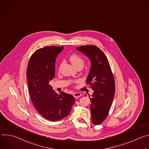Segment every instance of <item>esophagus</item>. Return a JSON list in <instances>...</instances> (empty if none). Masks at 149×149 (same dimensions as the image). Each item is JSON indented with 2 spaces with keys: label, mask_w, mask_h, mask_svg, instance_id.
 I'll return each instance as SVG.
<instances>
[{
  "label": "esophagus",
  "mask_w": 149,
  "mask_h": 149,
  "mask_svg": "<svg viewBox=\"0 0 149 149\" xmlns=\"http://www.w3.org/2000/svg\"><path fill=\"white\" fill-rule=\"evenodd\" d=\"M73 95L74 96L75 98H79V97L81 96V94L80 93H78V92H76V93H74L73 94Z\"/></svg>",
  "instance_id": "obj_1"
}]
</instances>
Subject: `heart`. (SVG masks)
<instances>
[{"label": "heart", "mask_w": 149, "mask_h": 149, "mask_svg": "<svg viewBox=\"0 0 149 149\" xmlns=\"http://www.w3.org/2000/svg\"><path fill=\"white\" fill-rule=\"evenodd\" d=\"M70 59L71 62H72L73 65L77 68H79V67L82 68L84 65V63H85L84 59L77 54H72L70 56ZM62 64H63V63L61 62L60 64V66H59V70L61 69Z\"/></svg>", "instance_id": "1"}]
</instances>
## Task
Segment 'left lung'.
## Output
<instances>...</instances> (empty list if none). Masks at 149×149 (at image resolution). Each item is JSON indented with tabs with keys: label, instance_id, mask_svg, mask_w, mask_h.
Here are the masks:
<instances>
[{
	"label": "left lung",
	"instance_id": "1",
	"mask_svg": "<svg viewBox=\"0 0 149 149\" xmlns=\"http://www.w3.org/2000/svg\"><path fill=\"white\" fill-rule=\"evenodd\" d=\"M77 49L89 57L91 67L86 82L94 90L89 98L91 121L99 125L107 118L115 94V81L109 62L104 52L95 45H84Z\"/></svg>",
	"mask_w": 149,
	"mask_h": 149
}]
</instances>
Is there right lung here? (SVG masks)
<instances>
[{
    "mask_svg": "<svg viewBox=\"0 0 149 149\" xmlns=\"http://www.w3.org/2000/svg\"><path fill=\"white\" fill-rule=\"evenodd\" d=\"M63 47L47 46L37 49L28 62L26 76L32 101L45 119L56 121L68 116L75 100L72 95L57 94L49 84L55 73L56 58Z\"/></svg>",
    "mask_w": 149,
    "mask_h": 149,
    "instance_id": "right-lung-1",
    "label": "right lung"
}]
</instances>
